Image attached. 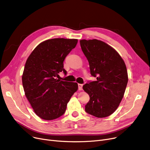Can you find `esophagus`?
Listing matches in <instances>:
<instances>
[{
  "instance_id": "34e87169",
  "label": "esophagus",
  "mask_w": 150,
  "mask_h": 150,
  "mask_svg": "<svg viewBox=\"0 0 150 150\" xmlns=\"http://www.w3.org/2000/svg\"><path fill=\"white\" fill-rule=\"evenodd\" d=\"M83 84H78V90L82 91L83 90Z\"/></svg>"
}]
</instances>
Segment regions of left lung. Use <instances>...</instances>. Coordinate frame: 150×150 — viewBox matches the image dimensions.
Returning a JSON list of instances; mask_svg holds the SVG:
<instances>
[{
  "instance_id": "1",
  "label": "left lung",
  "mask_w": 150,
  "mask_h": 150,
  "mask_svg": "<svg viewBox=\"0 0 150 150\" xmlns=\"http://www.w3.org/2000/svg\"><path fill=\"white\" fill-rule=\"evenodd\" d=\"M80 42L91 75L97 76V81L83 86L90 97L85 111L98 118L108 117L115 112L123 97L128 81L127 67L119 53L105 42L93 39Z\"/></svg>"
}]
</instances>
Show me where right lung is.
<instances>
[{
    "mask_svg": "<svg viewBox=\"0 0 150 150\" xmlns=\"http://www.w3.org/2000/svg\"><path fill=\"white\" fill-rule=\"evenodd\" d=\"M78 42L76 39L54 38L38 44L28 57L22 81L25 95L35 114L46 120L64 114L78 84L60 81L63 62Z\"/></svg>",
    "mask_w": 150,
    "mask_h": 150,
    "instance_id": "add662e5",
    "label": "right lung"
}]
</instances>
